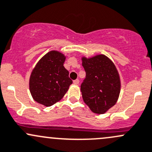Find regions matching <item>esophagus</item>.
<instances>
[{"label":"esophagus","mask_w":152,"mask_h":152,"mask_svg":"<svg viewBox=\"0 0 152 152\" xmlns=\"http://www.w3.org/2000/svg\"><path fill=\"white\" fill-rule=\"evenodd\" d=\"M73 83H74L75 84H79V79H76V80H74L73 81Z\"/></svg>","instance_id":"esophagus-1"}]
</instances>
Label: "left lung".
<instances>
[{
  "label": "left lung",
  "mask_w": 152,
  "mask_h": 152,
  "mask_svg": "<svg viewBox=\"0 0 152 152\" xmlns=\"http://www.w3.org/2000/svg\"><path fill=\"white\" fill-rule=\"evenodd\" d=\"M86 77L81 84L84 103L95 114H102L116 104L120 79L114 64L103 55L82 58Z\"/></svg>",
  "instance_id": "8db88e82"
}]
</instances>
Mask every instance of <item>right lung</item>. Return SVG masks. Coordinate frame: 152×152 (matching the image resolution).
I'll return each mask as SVG.
<instances>
[{
  "label": "right lung",
  "instance_id": "1",
  "mask_svg": "<svg viewBox=\"0 0 152 152\" xmlns=\"http://www.w3.org/2000/svg\"><path fill=\"white\" fill-rule=\"evenodd\" d=\"M65 57L57 51H51L36 64L30 78V91L36 102L51 106L61 100L73 81L63 66Z\"/></svg>",
  "mask_w": 152,
  "mask_h": 152
}]
</instances>
